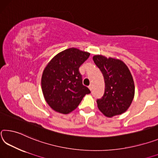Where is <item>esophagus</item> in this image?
Masks as SVG:
<instances>
[{"instance_id":"1","label":"esophagus","mask_w":158,"mask_h":158,"mask_svg":"<svg viewBox=\"0 0 158 158\" xmlns=\"http://www.w3.org/2000/svg\"><path fill=\"white\" fill-rule=\"evenodd\" d=\"M88 87H89V89L92 91V85H89Z\"/></svg>"}]
</instances>
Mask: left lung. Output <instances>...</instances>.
<instances>
[{
	"label": "left lung",
	"mask_w": 158,
	"mask_h": 158,
	"mask_svg": "<svg viewBox=\"0 0 158 158\" xmlns=\"http://www.w3.org/2000/svg\"><path fill=\"white\" fill-rule=\"evenodd\" d=\"M93 60L104 78V94L97 99L99 109L106 117L120 115L128 109L134 96V84L130 70L122 61L95 55Z\"/></svg>",
	"instance_id": "1"
}]
</instances>
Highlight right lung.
<instances>
[{"instance_id":"right-lung-1","label":"right lung","mask_w":158,"mask_h":158,"mask_svg":"<svg viewBox=\"0 0 158 158\" xmlns=\"http://www.w3.org/2000/svg\"><path fill=\"white\" fill-rule=\"evenodd\" d=\"M90 54L69 48L56 55L46 66L41 85L45 99L56 112L68 114L77 107L88 87L82 85L79 68Z\"/></svg>"}]
</instances>
